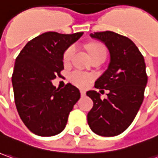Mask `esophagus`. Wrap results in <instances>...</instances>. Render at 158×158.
<instances>
[{
    "mask_svg": "<svg viewBox=\"0 0 158 158\" xmlns=\"http://www.w3.org/2000/svg\"><path fill=\"white\" fill-rule=\"evenodd\" d=\"M80 94H81L82 97H84V96H85V92L83 91V90H81V91H80Z\"/></svg>",
    "mask_w": 158,
    "mask_h": 158,
    "instance_id": "34e87169",
    "label": "esophagus"
}]
</instances>
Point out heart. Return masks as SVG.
I'll return each mask as SVG.
<instances>
[{
  "label": "heart",
  "instance_id": "b5f03b06",
  "mask_svg": "<svg viewBox=\"0 0 158 158\" xmlns=\"http://www.w3.org/2000/svg\"><path fill=\"white\" fill-rule=\"evenodd\" d=\"M76 52V46L75 45H71L68 47L63 55V61L65 64H67L72 61L73 57L74 56V53ZM89 52L92 58L96 57H106V50L105 46L101 44H93L89 47ZM70 80L72 83L79 87H85L86 86L89 82H91L94 76L91 73H87L79 70H75L73 71L70 75H69Z\"/></svg>",
  "mask_w": 158,
  "mask_h": 158
}]
</instances>
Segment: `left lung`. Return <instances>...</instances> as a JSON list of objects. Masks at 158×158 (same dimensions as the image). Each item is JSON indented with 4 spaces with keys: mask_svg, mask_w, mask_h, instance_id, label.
I'll return each instance as SVG.
<instances>
[{
    "mask_svg": "<svg viewBox=\"0 0 158 158\" xmlns=\"http://www.w3.org/2000/svg\"><path fill=\"white\" fill-rule=\"evenodd\" d=\"M90 35L105 43L110 62L94 85L97 89L109 90L107 98L101 100L96 91L86 93L94 101L87 123L97 135L114 136L129 127L143 103L148 81L146 65L138 48L127 36L113 31L94 32Z\"/></svg>",
    "mask_w": 158,
    "mask_h": 158,
    "instance_id": "8db88e82",
    "label": "left lung"
}]
</instances>
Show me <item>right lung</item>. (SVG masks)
<instances>
[{
	"label": "right lung",
	"mask_w": 158,
	"mask_h": 158,
	"mask_svg": "<svg viewBox=\"0 0 158 158\" xmlns=\"http://www.w3.org/2000/svg\"><path fill=\"white\" fill-rule=\"evenodd\" d=\"M82 35L43 33L28 42L16 57L12 74L15 103L20 118L32 133L52 136L65 128L80 93L71 83L57 89L52 80L61 76L64 51Z\"/></svg>",
	"instance_id": "add662e5"
}]
</instances>
